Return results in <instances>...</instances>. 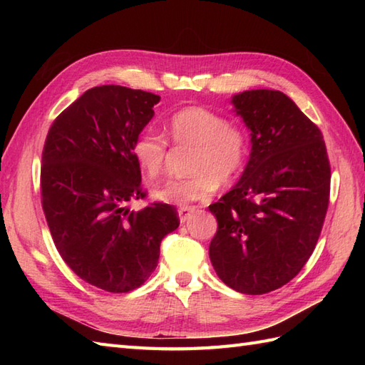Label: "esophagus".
<instances>
[{"mask_svg": "<svg viewBox=\"0 0 365 365\" xmlns=\"http://www.w3.org/2000/svg\"><path fill=\"white\" fill-rule=\"evenodd\" d=\"M192 213H195V208H192V207H180V208H178V218H180V222L188 221Z\"/></svg>", "mask_w": 365, "mask_h": 365, "instance_id": "1", "label": "esophagus"}]
</instances>
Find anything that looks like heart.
I'll return each mask as SVG.
<instances>
[{
  "instance_id": "heart-1",
  "label": "heart",
  "mask_w": 365,
  "mask_h": 365,
  "mask_svg": "<svg viewBox=\"0 0 365 365\" xmlns=\"http://www.w3.org/2000/svg\"><path fill=\"white\" fill-rule=\"evenodd\" d=\"M166 135L177 145H191L190 169L195 174L174 177L155 190L166 204L188 205L210 199L220 183H230L245 169L251 139L247 130L226 115L204 106H185L170 115ZM147 178H157L165 168L168 139L157 130L141 131L131 147Z\"/></svg>"
}]
</instances>
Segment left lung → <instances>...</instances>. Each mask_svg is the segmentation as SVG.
<instances>
[{
    "mask_svg": "<svg viewBox=\"0 0 365 365\" xmlns=\"http://www.w3.org/2000/svg\"><path fill=\"white\" fill-rule=\"evenodd\" d=\"M251 130V157L240 182L210 212L218 230L208 254L221 281L263 294L297 276L319 242L331 191L320 128L281 91L232 98Z\"/></svg>",
    "mask_w": 365,
    "mask_h": 365,
    "instance_id": "left-lung-1",
    "label": "left lung"
}]
</instances>
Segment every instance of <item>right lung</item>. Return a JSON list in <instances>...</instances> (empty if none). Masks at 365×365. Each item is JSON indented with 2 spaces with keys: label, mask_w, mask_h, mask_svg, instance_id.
<instances>
[{
  "label": "right lung",
  "mask_w": 365,
  "mask_h": 365,
  "mask_svg": "<svg viewBox=\"0 0 365 365\" xmlns=\"http://www.w3.org/2000/svg\"><path fill=\"white\" fill-rule=\"evenodd\" d=\"M160 96L123 86L84 92L53 120L41 168L42 208L61 257L105 292L141 287L158 265L160 245L180 220L173 205L144 199L131 147Z\"/></svg>",
  "instance_id": "obj_1"
}]
</instances>
